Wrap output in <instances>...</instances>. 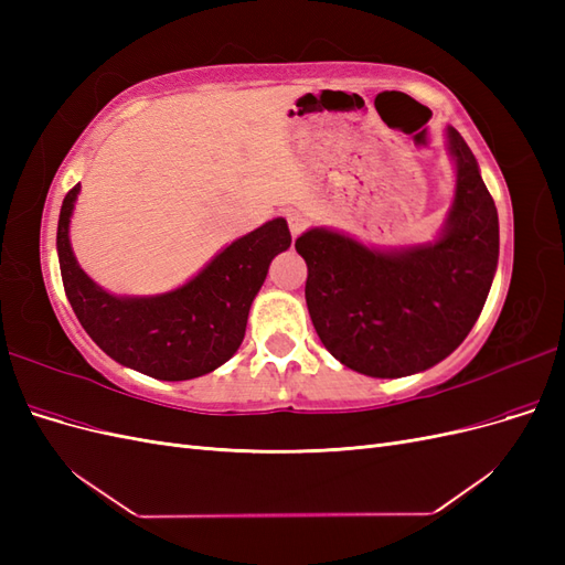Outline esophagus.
<instances>
[{"mask_svg": "<svg viewBox=\"0 0 565 565\" xmlns=\"http://www.w3.org/2000/svg\"><path fill=\"white\" fill-rule=\"evenodd\" d=\"M285 218H287V226H289V233H292V237H297L306 228V224H309L306 216L299 214V212H289V214H285Z\"/></svg>", "mask_w": 565, "mask_h": 565, "instance_id": "esophagus-1", "label": "esophagus"}]
</instances>
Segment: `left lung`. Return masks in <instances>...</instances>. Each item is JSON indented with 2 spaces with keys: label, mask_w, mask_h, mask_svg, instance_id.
I'll use <instances>...</instances> for the list:
<instances>
[{
  "label": "left lung",
  "mask_w": 565,
  "mask_h": 565,
  "mask_svg": "<svg viewBox=\"0 0 565 565\" xmlns=\"http://www.w3.org/2000/svg\"><path fill=\"white\" fill-rule=\"evenodd\" d=\"M455 202L436 243L396 252L311 228L297 237L309 266L306 306L337 361L367 377H403L448 358L483 311L500 256V221L478 162L448 127Z\"/></svg>",
  "instance_id": "1"
}]
</instances>
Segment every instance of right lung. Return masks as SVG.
Wrapping results in <instances>:
<instances>
[{
  "mask_svg": "<svg viewBox=\"0 0 565 565\" xmlns=\"http://www.w3.org/2000/svg\"><path fill=\"white\" fill-rule=\"evenodd\" d=\"M79 183L65 195L56 249L65 297L98 349L119 365L164 382L202 377L241 349L249 306L273 256L292 243L285 218L243 235L193 280L156 297H115L100 289L75 259L71 216Z\"/></svg>",
  "mask_w": 565,
  "mask_h": 565,
  "instance_id": "add662e5",
  "label": "right lung"
}]
</instances>
